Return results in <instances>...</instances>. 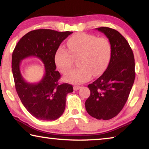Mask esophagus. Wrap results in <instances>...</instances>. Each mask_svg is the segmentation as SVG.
<instances>
[{
    "label": "esophagus",
    "mask_w": 149,
    "mask_h": 149,
    "mask_svg": "<svg viewBox=\"0 0 149 149\" xmlns=\"http://www.w3.org/2000/svg\"><path fill=\"white\" fill-rule=\"evenodd\" d=\"M80 87H81L79 86V85H75V86L74 87V89L75 91H77V90L79 89Z\"/></svg>",
    "instance_id": "esophagus-1"
}]
</instances>
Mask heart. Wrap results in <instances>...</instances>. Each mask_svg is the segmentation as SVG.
<instances>
[{
    "label": "heart",
    "instance_id": "1",
    "mask_svg": "<svg viewBox=\"0 0 149 149\" xmlns=\"http://www.w3.org/2000/svg\"><path fill=\"white\" fill-rule=\"evenodd\" d=\"M69 51L60 47L54 54L58 68L65 74L71 68L74 58H77L78 66L65 75V79L73 84H82L104 71L110 62L112 48L105 38L79 33L73 35L68 41Z\"/></svg>",
    "mask_w": 149,
    "mask_h": 149
}]
</instances>
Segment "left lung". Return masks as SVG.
<instances>
[{
  "mask_svg": "<svg viewBox=\"0 0 149 149\" xmlns=\"http://www.w3.org/2000/svg\"><path fill=\"white\" fill-rule=\"evenodd\" d=\"M96 29L107 37L112 53L106 71L87 86L91 93L85 106L92 117L107 120L119 114L127 102L135 77V59L127 40L118 31Z\"/></svg>",
  "mask_w": 149,
  "mask_h": 149,
  "instance_id": "1",
  "label": "left lung"
}]
</instances>
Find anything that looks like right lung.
I'll list each match as a JSON object with an SVG mask.
<instances>
[{
  "mask_svg": "<svg viewBox=\"0 0 149 149\" xmlns=\"http://www.w3.org/2000/svg\"><path fill=\"white\" fill-rule=\"evenodd\" d=\"M72 33L47 29L33 30L22 37L12 53V69L17 93L26 110L37 119L50 121L61 116L66 96L74 90L72 85L59 84L60 74L56 70L54 62L56 50ZM29 56L39 57L45 65L44 76L37 84L27 83L20 72L21 60Z\"/></svg>",
  "mask_w": 149,
  "mask_h": 149,
  "instance_id": "obj_1",
  "label": "right lung"
}]
</instances>
